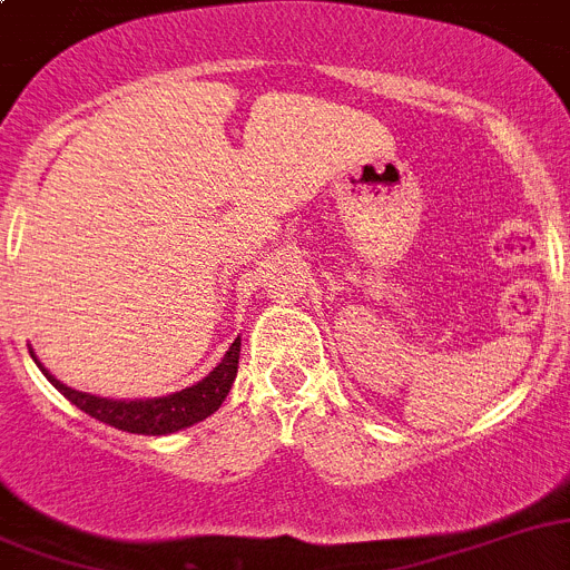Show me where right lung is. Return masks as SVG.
<instances>
[{
  "label": "right lung",
  "instance_id": "right-lung-1",
  "mask_svg": "<svg viewBox=\"0 0 570 570\" xmlns=\"http://www.w3.org/2000/svg\"><path fill=\"white\" fill-rule=\"evenodd\" d=\"M238 355L240 337H235L229 352L224 355V361L218 363L204 381H198L196 386L181 389V392L176 394H167V397L153 400H107L96 397V394L76 392V389L56 381L42 363H39V368L45 372V377H48V381L85 414H90V417L101 420V423L107 425H116L121 432L153 434V438H156V434H170L178 432V429H187V425L198 423V420L218 412V406H222L224 397L229 394V386H233L235 372H238Z\"/></svg>",
  "mask_w": 570,
  "mask_h": 570
}]
</instances>
